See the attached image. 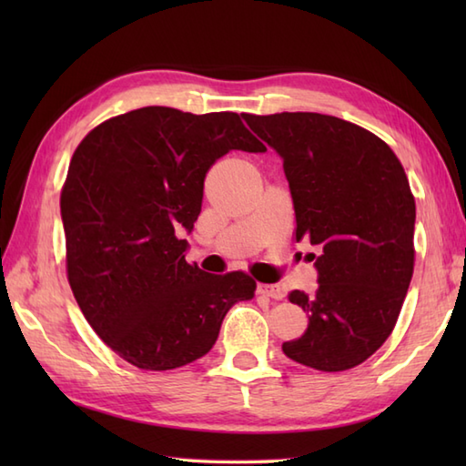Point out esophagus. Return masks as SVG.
Instances as JSON below:
<instances>
[{
    "instance_id": "34e87169",
    "label": "esophagus",
    "mask_w": 466,
    "mask_h": 466,
    "mask_svg": "<svg viewBox=\"0 0 466 466\" xmlns=\"http://www.w3.org/2000/svg\"><path fill=\"white\" fill-rule=\"evenodd\" d=\"M258 294L268 296V299H274V300H282L284 296L279 284H258Z\"/></svg>"
}]
</instances>
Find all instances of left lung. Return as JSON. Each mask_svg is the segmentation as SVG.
<instances>
[{
  "mask_svg": "<svg viewBox=\"0 0 466 466\" xmlns=\"http://www.w3.org/2000/svg\"><path fill=\"white\" fill-rule=\"evenodd\" d=\"M242 117L282 156L296 242L322 248L312 256L319 289L289 294L309 314V329L282 350L322 372L354 369L394 330L412 279L417 206L409 177L389 144L340 117Z\"/></svg>",
  "mask_w": 466,
  "mask_h": 466,
  "instance_id": "1",
  "label": "left lung"
}]
</instances>
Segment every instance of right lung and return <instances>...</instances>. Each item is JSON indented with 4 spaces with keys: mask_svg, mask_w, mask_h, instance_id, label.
<instances>
[{
    "mask_svg": "<svg viewBox=\"0 0 466 466\" xmlns=\"http://www.w3.org/2000/svg\"><path fill=\"white\" fill-rule=\"evenodd\" d=\"M230 150L264 152L234 112L147 106L96 126L62 187L66 270L77 306L110 349L142 370L180 369L210 352L226 312L250 300L244 272L186 262L204 177Z\"/></svg>",
    "mask_w": 466,
    "mask_h": 466,
    "instance_id": "add662e5",
    "label": "right lung"
}]
</instances>
